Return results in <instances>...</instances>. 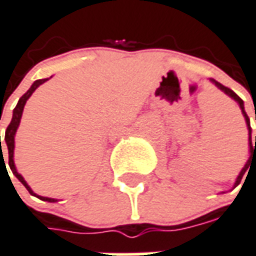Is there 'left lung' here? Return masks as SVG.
<instances>
[{"label":"left lung","instance_id":"1","mask_svg":"<svg viewBox=\"0 0 256 256\" xmlns=\"http://www.w3.org/2000/svg\"><path fill=\"white\" fill-rule=\"evenodd\" d=\"M210 80H212V82H214V84L217 85V86H218L220 90H224L225 94H228V96H230L232 99H234V100H236V102H238V103H239L240 108H242V112H243L244 118H246V122H247V128H248V142H250V153H251V156H250L248 162H247V164L244 166V168H243V170H242V172H240V174H239V176H238V179H236V183H234V187H236V186H239V184H240V182H242V178H243L244 172H246V170L248 168L250 162H251V158H252L254 156H256V136H255V142H252V140H251V126H250V118H248V115L246 114V111H244L243 100L240 99L239 96L234 94V90H229V88L224 86V85H222V84H220L218 81H216L214 78H210Z\"/></svg>","mask_w":256,"mask_h":256}]
</instances>
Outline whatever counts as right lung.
Returning <instances> with one entry per match:
<instances>
[{"label": "right lung", "instance_id": "1", "mask_svg": "<svg viewBox=\"0 0 256 256\" xmlns=\"http://www.w3.org/2000/svg\"><path fill=\"white\" fill-rule=\"evenodd\" d=\"M47 80H48V78H42V80H36L35 82H34V84L31 85V88H30V90H28L27 92H26V94H22V98H20L18 103H17V106L14 107V110H13L12 120H10L9 126L6 128V132H5V142H6L8 152H9V166H10V170H12L13 175L16 176L17 179L22 182V184H24V187H26V188L28 190V192H30V194H32V196H38V198H39V200H47V202H56V200H52V198H46V196H36V194H35V192L31 190V187L28 186L27 182L24 180V178H22V176L16 171L14 162H13V150H14V134H16L17 128H18V124H20V119H22V110H24L26 102L30 99V96H31L34 92H35V90H36L38 86L43 84V82H46ZM0 146H1V136H0ZM1 150H2V149H1ZM1 153H2V152H1ZM2 157H4V154H1V160H2ZM4 164H5V162H4Z\"/></svg>", "mask_w": 256, "mask_h": 256}]
</instances>
